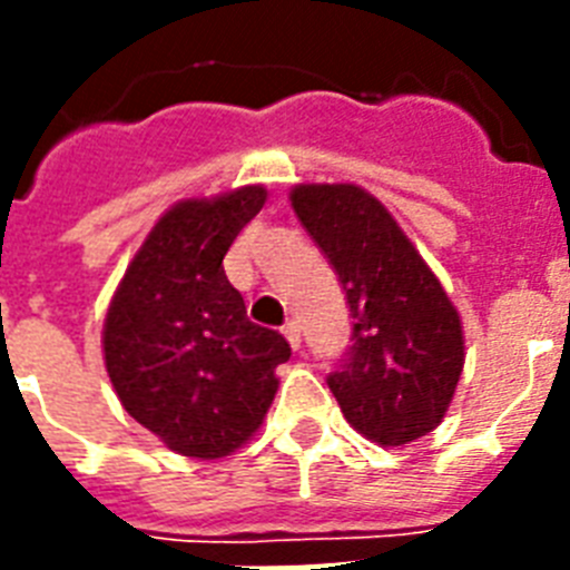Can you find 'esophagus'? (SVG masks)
Segmentation results:
<instances>
[{
	"mask_svg": "<svg viewBox=\"0 0 570 570\" xmlns=\"http://www.w3.org/2000/svg\"><path fill=\"white\" fill-rule=\"evenodd\" d=\"M281 331H284V337L289 340V346H293L295 352H298V348H302V328H298V322L289 320Z\"/></svg>",
	"mask_w": 570,
	"mask_h": 570,
	"instance_id": "34e87169",
	"label": "esophagus"
}]
</instances>
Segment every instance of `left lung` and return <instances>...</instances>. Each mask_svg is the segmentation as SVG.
<instances>
[{
	"instance_id": "1",
	"label": "left lung",
	"mask_w": 570,
	"mask_h": 570,
	"mask_svg": "<svg viewBox=\"0 0 570 570\" xmlns=\"http://www.w3.org/2000/svg\"><path fill=\"white\" fill-rule=\"evenodd\" d=\"M293 209L337 272L352 346L328 375L366 441L402 446L441 423L464 366L459 311L396 218L352 183L295 186Z\"/></svg>"
}]
</instances>
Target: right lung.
I'll return each instance as SVG.
<instances>
[{"mask_svg":"<svg viewBox=\"0 0 570 570\" xmlns=\"http://www.w3.org/2000/svg\"><path fill=\"white\" fill-rule=\"evenodd\" d=\"M263 204V186H242L171 206L106 313L102 355L120 405L180 455L213 461L250 441L277 393L275 366L293 355L248 320L222 266Z\"/></svg>","mask_w":570,"mask_h":570,"instance_id":"1","label":"right lung"}]
</instances>
